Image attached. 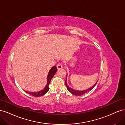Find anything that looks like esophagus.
Returning a JSON list of instances; mask_svg holds the SVG:
<instances>
[{
  "instance_id": "34e87169",
  "label": "esophagus",
  "mask_w": 125,
  "mask_h": 125,
  "mask_svg": "<svg viewBox=\"0 0 125 125\" xmlns=\"http://www.w3.org/2000/svg\"><path fill=\"white\" fill-rule=\"evenodd\" d=\"M62 66L61 63H59L57 65V68L58 70L62 69Z\"/></svg>"
}]
</instances>
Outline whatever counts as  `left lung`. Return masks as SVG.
<instances>
[{"mask_svg": "<svg viewBox=\"0 0 125 125\" xmlns=\"http://www.w3.org/2000/svg\"><path fill=\"white\" fill-rule=\"evenodd\" d=\"M97 81L96 82V83L94 84L93 86H92V87H91V88H90L89 89H87V90H83V91H78V90H75L74 89H73L72 88H70V87L67 85V81H66V82H65V83H66V85L67 86V88L68 89V90L69 91L72 93L73 94V95H83V94H84L85 93L88 92L89 91H90L91 90H92L94 87L95 86L96 84L97 83Z\"/></svg>", "mask_w": 125, "mask_h": 125, "instance_id": "8db88e82", "label": "left lung"}]
</instances>
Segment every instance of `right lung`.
I'll return each mask as SVG.
<instances>
[{
  "instance_id": "right-lung-1",
  "label": "right lung",
  "mask_w": 125,
  "mask_h": 125,
  "mask_svg": "<svg viewBox=\"0 0 125 125\" xmlns=\"http://www.w3.org/2000/svg\"><path fill=\"white\" fill-rule=\"evenodd\" d=\"M57 70V68L55 66L52 68L50 70V71H49V73L48 74L47 78V84H46V86H45V88L43 90H42V91H39L38 92H28V91H25L27 93L29 94L30 95H31L33 96L38 97V96H41L42 95H44V94H46L48 92V91L49 90V86H48L49 84H50V83L52 78L53 77L54 74L56 73Z\"/></svg>"
}]
</instances>
